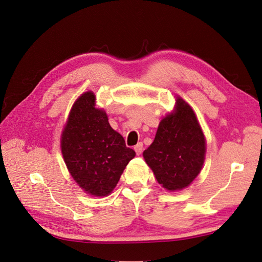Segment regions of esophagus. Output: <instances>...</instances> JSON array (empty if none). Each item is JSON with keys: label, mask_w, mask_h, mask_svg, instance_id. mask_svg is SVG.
<instances>
[{"label": "esophagus", "mask_w": 262, "mask_h": 262, "mask_svg": "<svg viewBox=\"0 0 262 262\" xmlns=\"http://www.w3.org/2000/svg\"><path fill=\"white\" fill-rule=\"evenodd\" d=\"M134 149H135V151H136V154L139 156V155H141V152H142V150H143V145H142V142H138L136 146L134 147Z\"/></svg>", "instance_id": "obj_1"}]
</instances>
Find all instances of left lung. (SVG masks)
<instances>
[{"label":"left lung","instance_id":"left-lung-1","mask_svg":"<svg viewBox=\"0 0 262 262\" xmlns=\"http://www.w3.org/2000/svg\"><path fill=\"white\" fill-rule=\"evenodd\" d=\"M206 140L192 108L176 99L174 113L160 122L156 138L143 158L156 179L167 190L187 187L201 171Z\"/></svg>","mask_w":262,"mask_h":262}]
</instances>
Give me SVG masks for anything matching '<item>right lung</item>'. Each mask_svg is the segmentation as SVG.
I'll return each mask as SVG.
<instances>
[{"label": "right lung", "mask_w": 262, "mask_h": 262, "mask_svg": "<svg viewBox=\"0 0 262 262\" xmlns=\"http://www.w3.org/2000/svg\"><path fill=\"white\" fill-rule=\"evenodd\" d=\"M96 97L85 92L74 103L62 134L64 161L75 182L94 196H107L126 165L136 156L108 124Z\"/></svg>", "instance_id": "1"}]
</instances>
